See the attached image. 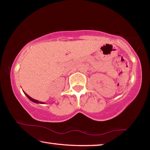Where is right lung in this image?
Listing matches in <instances>:
<instances>
[{
    "label": "right lung",
    "mask_w": 150,
    "mask_h": 150,
    "mask_svg": "<svg viewBox=\"0 0 150 150\" xmlns=\"http://www.w3.org/2000/svg\"><path fill=\"white\" fill-rule=\"evenodd\" d=\"M24 94L25 95H26V96L28 98H29V99L30 100H32V102H34V103H40V104H44V103H42V102H40V101H38V100H35V99H34V98H31L30 97V96H29V95H28L26 93H24Z\"/></svg>",
    "instance_id": "add662e5"
}]
</instances>
